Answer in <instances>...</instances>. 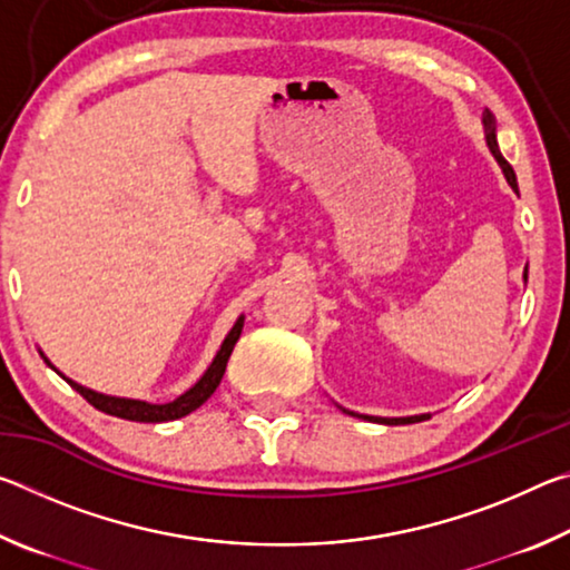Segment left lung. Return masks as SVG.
I'll return each mask as SVG.
<instances>
[{
    "mask_svg": "<svg viewBox=\"0 0 570 570\" xmlns=\"http://www.w3.org/2000/svg\"><path fill=\"white\" fill-rule=\"evenodd\" d=\"M482 122H485V140H488V148L493 150V156H495V160L500 163V168H503V173H505V178H508V183H510V188H513L515 193H518V180H515V173H513V168H510V163L500 156V150H498V140H495V115L490 112V110H485V118H482ZM525 278H528V272H525ZM346 412V410H344ZM354 414V412H352ZM356 417H360V414H356ZM430 414H417V417H394V420H387V417H364V420H374V422H384V424H410V422H422V420H428Z\"/></svg>",
    "mask_w": 570,
    "mask_h": 570,
    "instance_id": "obj_1",
    "label": "left lung"
}]
</instances>
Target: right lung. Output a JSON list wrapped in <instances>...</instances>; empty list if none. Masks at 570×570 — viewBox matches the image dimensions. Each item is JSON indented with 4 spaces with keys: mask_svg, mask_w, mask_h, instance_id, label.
Segmentation results:
<instances>
[{
    "mask_svg": "<svg viewBox=\"0 0 570 570\" xmlns=\"http://www.w3.org/2000/svg\"><path fill=\"white\" fill-rule=\"evenodd\" d=\"M240 330H244V316L234 324V330L228 332V336L220 344V350L216 354L214 364L208 366L204 377H200L193 387L180 394L178 400H173L168 404H148V402H140V400H122V397H108V394H100V392H92L88 387H82V384H77L72 380H67L72 390H77L82 394L85 400H88L95 410H100L105 414H112V417H122V420H130V422H168V420H178V417H186L193 410H198L200 404H204L210 394L216 392V387L224 380V372H226V364H228V356L234 352V346L240 336ZM47 362V360H45ZM50 364V362H47ZM55 370V366H52Z\"/></svg>",
    "mask_w": 570,
    "mask_h": 570,
    "instance_id": "1",
    "label": "right lung"
}]
</instances>
